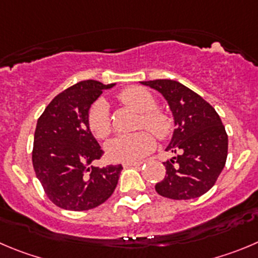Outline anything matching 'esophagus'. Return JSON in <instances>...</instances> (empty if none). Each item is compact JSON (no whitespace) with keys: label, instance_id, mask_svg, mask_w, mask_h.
Instances as JSON below:
<instances>
[{"label":"esophagus","instance_id":"esophagus-1","mask_svg":"<svg viewBox=\"0 0 258 258\" xmlns=\"http://www.w3.org/2000/svg\"><path fill=\"white\" fill-rule=\"evenodd\" d=\"M143 164V162H131V163H123V167H140Z\"/></svg>","mask_w":258,"mask_h":258}]
</instances>
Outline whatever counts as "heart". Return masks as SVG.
Wrapping results in <instances>:
<instances>
[{"label": "heart", "mask_w": 258, "mask_h": 258, "mask_svg": "<svg viewBox=\"0 0 258 258\" xmlns=\"http://www.w3.org/2000/svg\"><path fill=\"white\" fill-rule=\"evenodd\" d=\"M119 100L127 107L140 113L137 128H148L158 137L165 140L173 130L172 118L163 110L158 109L153 94L140 86H130L118 95ZM88 126L91 134L104 140L112 132L109 108L105 100L100 99L91 105L88 114ZM155 148V139L146 130L134 134L119 135L105 145V151L109 159L114 162L131 163L137 162L148 155Z\"/></svg>", "instance_id": "1"}]
</instances>
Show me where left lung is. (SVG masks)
Masks as SVG:
<instances>
[{"instance_id": "left-lung-1", "label": "left lung", "mask_w": 258, "mask_h": 258, "mask_svg": "<svg viewBox=\"0 0 258 258\" xmlns=\"http://www.w3.org/2000/svg\"><path fill=\"white\" fill-rule=\"evenodd\" d=\"M141 84L155 89L167 99L175 130L167 151L178 154L164 163L165 177L156 183L160 196L191 200L215 184L228 156V135L220 117L202 96L174 80Z\"/></svg>"}]
</instances>
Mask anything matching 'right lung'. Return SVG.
<instances>
[{"instance_id":"add662e5","label":"right lung","mask_w":258,"mask_h":258,"mask_svg":"<svg viewBox=\"0 0 258 258\" xmlns=\"http://www.w3.org/2000/svg\"><path fill=\"white\" fill-rule=\"evenodd\" d=\"M104 85L85 80L54 96L38 118L33 167L48 199L58 208L85 211L102 205L114 192L122 165L94 167L104 151L88 126L91 104Z\"/></svg>"}]
</instances>
